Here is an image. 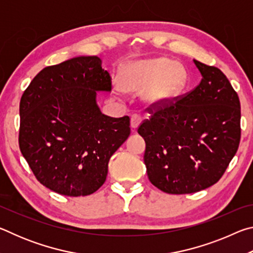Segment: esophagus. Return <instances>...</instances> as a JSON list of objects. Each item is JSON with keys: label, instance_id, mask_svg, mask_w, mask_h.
<instances>
[{"label": "esophagus", "instance_id": "1", "mask_svg": "<svg viewBox=\"0 0 253 253\" xmlns=\"http://www.w3.org/2000/svg\"><path fill=\"white\" fill-rule=\"evenodd\" d=\"M140 123H142V117L139 116V115H132L131 118H130V126H131V129L136 130L138 126L140 125Z\"/></svg>", "mask_w": 253, "mask_h": 253}]
</instances>
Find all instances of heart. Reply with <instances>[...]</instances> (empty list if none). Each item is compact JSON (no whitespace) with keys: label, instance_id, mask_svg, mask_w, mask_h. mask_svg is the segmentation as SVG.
<instances>
[{"label":"heart","instance_id":"obj_1","mask_svg":"<svg viewBox=\"0 0 253 253\" xmlns=\"http://www.w3.org/2000/svg\"><path fill=\"white\" fill-rule=\"evenodd\" d=\"M186 84V72L169 59L157 58L131 62L124 68L119 79L125 91L139 92L148 105L169 100L182 92Z\"/></svg>","mask_w":253,"mask_h":253}]
</instances>
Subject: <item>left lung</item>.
<instances>
[{"label":"left lung","mask_w":253,"mask_h":253,"mask_svg":"<svg viewBox=\"0 0 253 253\" xmlns=\"http://www.w3.org/2000/svg\"><path fill=\"white\" fill-rule=\"evenodd\" d=\"M200 84L157 108L138 127L144 162L154 186L190 194L215 184L238 151L241 110L238 93L220 69L193 60Z\"/></svg>","instance_id":"left-lung-1"}]
</instances>
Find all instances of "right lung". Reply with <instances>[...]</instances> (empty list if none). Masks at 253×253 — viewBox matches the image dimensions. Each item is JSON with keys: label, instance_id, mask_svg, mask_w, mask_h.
Returning a JSON list of instances; mask_svg holds the SVG:
<instances>
[{"label": "right lung", "instance_id": "1", "mask_svg": "<svg viewBox=\"0 0 253 253\" xmlns=\"http://www.w3.org/2000/svg\"><path fill=\"white\" fill-rule=\"evenodd\" d=\"M98 91H111L108 71L97 55H81L42 69L21 98V153L38 181L55 193L96 192L130 134L129 117L101 113Z\"/></svg>", "mask_w": 253, "mask_h": 253}]
</instances>
